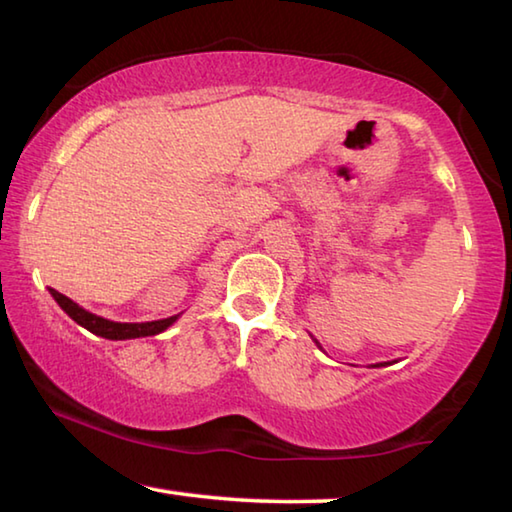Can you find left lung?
<instances>
[{
    "instance_id": "obj_1",
    "label": "left lung",
    "mask_w": 512,
    "mask_h": 512,
    "mask_svg": "<svg viewBox=\"0 0 512 512\" xmlns=\"http://www.w3.org/2000/svg\"><path fill=\"white\" fill-rule=\"evenodd\" d=\"M376 367H378V365H376Z\"/></svg>"
}]
</instances>
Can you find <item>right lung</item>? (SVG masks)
Masks as SVG:
<instances>
[{"mask_svg":"<svg viewBox=\"0 0 512 512\" xmlns=\"http://www.w3.org/2000/svg\"><path fill=\"white\" fill-rule=\"evenodd\" d=\"M51 295L55 297V302L60 304V309L69 315L71 320H76L80 327H85L87 331L96 333L100 338L107 340H129V338H145V336H156V333L165 331L170 324L176 320V315L165 320H154V322H141V324H132V322H111L105 318H98V315L89 313L78 306L73 300H69L67 295H62L51 288Z\"/></svg>","mask_w":512,"mask_h":512,"instance_id":"add662e5","label":"right lung"}]
</instances>
